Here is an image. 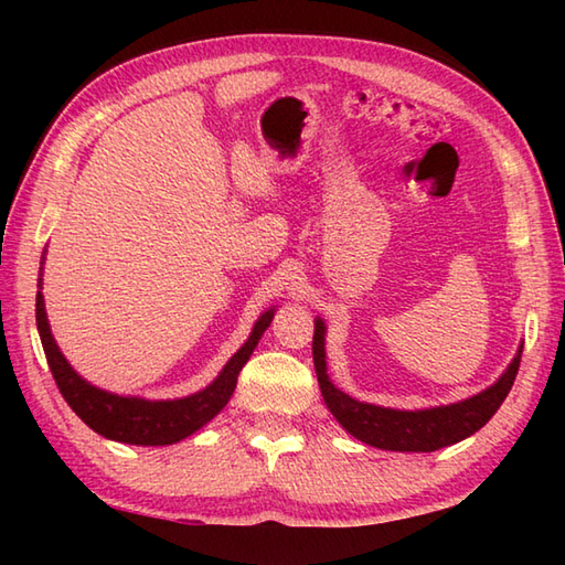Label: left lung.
<instances>
[{
    "instance_id": "left-lung-1",
    "label": "left lung",
    "mask_w": 565,
    "mask_h": 565,
    "mask_svg": "<svg viewBox=\"0 0 565 565\" xmlns=\"http://www.w3.org/2000/svg\"><path fill=\"white\" fill-rule=\"evenodd\" d=\"M520 359L522 350L512 359V364L498 379V383H493L483 393L473 395V398L415 413L391 411V407L359 403L340 388H334L332 381L328 379L326 326H322V320H316L313 334L316 374L330 413L359 441L388 451H437L441 447H449V444L471 437L473 431L481 429L498 413L502 401L508 398L514 376L520 371Z\"/></svg>"
}]
</instances>
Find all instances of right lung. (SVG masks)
<instances>
[{
	"mask_svg": "<svg viewBox=\"0 0 565 565\" xmlns=\"http://www.w3.org/2000/svg\"><path fill=\"white\" fill-rule=\"evenodd\" d=\"M271 318L274 310H267V313L255 322V330H252L249 340L239 347V352L225 364L221 376L215 379L209 388H203L182 401H142L99 391L89 386L82 376H77L53 340L43 308V294L39 291V296H35V322H39L43 352L67 405L77 413L84 425L99 431L102 437L124 444H138V447H164V444H174L179 439L194 435L199 427H203L209 419L218 415L225 403L231 401L237 374L247 364L252 350L257 347L264 330L269 328Z\"/></svg>",
	"mask_w": 565,
	"mask_h": 565,
	"instance_id": "1",
	"label": "right lung"
}]
</instances>
